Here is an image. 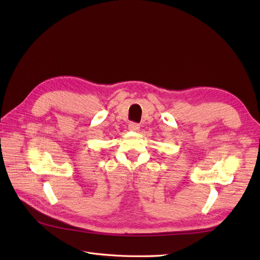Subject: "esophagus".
Wrapping results in <instances>:
<instances>
[{
  "label": "esophagus",
  "instance_id": "34e87169",
  "mask_svg": "<svg viewBox=\"0 0 260 260\" xmlns=\"http://www.w3.org/2000/svg\"><path fill=\"white\" fill-rule=\"evenodd\" d=\"M128 128H129L130 131H139L140 124H138V123H136V122H130L129 125H128Z\"/></svg>",
  "mask_w": 260,
  "mask_h": 260
}]
</instances>
